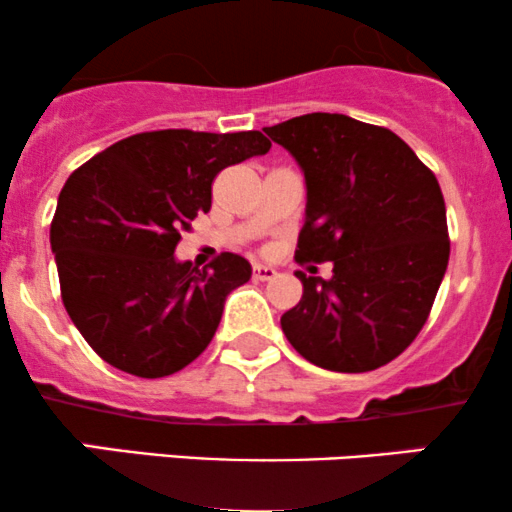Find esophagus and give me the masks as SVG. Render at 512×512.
<instances>
[{"instance_id":"1","label":"esophagus","mask_w":512,"mask_h":512,"mask_svg":"<svg viewBox=\"0 0 512 512\" xmlns=\"http://www.w3.org/2000/svg\"><path fill=\"white\" fill-rule=\"evenodd\" d=\"M251 275H254V280L266 282V280H273L275 275H278V270L270 268V266H254V270H251Z\"/></svg>"}]
</instances>
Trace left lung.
Listing matches in <instances>:
<instances>
[{"label":"left lung","mask_w":512,"mask_h":512,"mask_svg":"<svg viewBox=\"0 0 512 512\" xmlns=\"http://www.w3.org/2000/svg\"><path fill=\"white\" fill-rule=\"evenodd\" d=\"M306 177L297 258L333 261V278L297 270L304 294L282 314L292 347L342 374L393 362L431 314L450 239L436 174L386 126L311 112L268 126Z\"/></svg>","instance_id":"8db88e82"}]
</instances>
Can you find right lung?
Returning a JSON list of instances; mask_svg holds the SVG:
<instances>
[{
	"mask_svg": "<svg viewBox=\"0 0 512 512\" xmlns=\"http://www.w3.org/2000/svg\"><path fill=\"white\" fill-rule=\"evenodd\" d=\"M268 148L261 131H143L71 172L50 244L66 314L98 357L131 376L162 378L206 350L225 297L251 266L225 251L198 270L177 263L174 249L210 210L215 177Z\"/></svg>",
	"mask_w": 512,
	"mask_h": 512,
	"instance_id": "obj_1",
	"label": "right lung"
}]
</instances>
